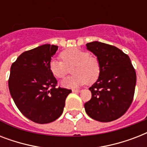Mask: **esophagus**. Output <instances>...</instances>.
<instances>
[{
  "instance_id": "obj_1",
  "label": "esophagus",
  "mask_w": 147,
  "mask_h": 147,
  "mask_svg": "<svg viewBox=\"0 0 147 147\" xmlns=\"http://www.w3.org/2000/svg\"><path fill=\"white\" fill-rule=\"evenodd\" d=\"M81 90L78 89H72V92H75V93H78V92H80Z\"/></svg>"
}]
</instances>
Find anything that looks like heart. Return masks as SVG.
<instances>
[{
  "mask_svg": "<svg viewBox=\"0 0 147 147\" xmlns=\"http://www.w3.org/2000/svg\"><path fill=\"white\" fill-rule=\"evenodd\" d=\"M59 56L62 61L52 59L49 63V69L55 78L62 79L72 67L71 73L74 75L62 81V85L64 87L75 88L85 83L92 84L100 76L99 60L90 55L86 51L72 48L62 52Z\"/></svg>",
  "mask_w": 147,
  "mask_h": 147,
  "instance_id": "1",
  "label": "heart"
}]
</instances>
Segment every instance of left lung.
I'll use <instances>...</instances> for the list:
<instances>
[{"label":"left lung","mask_w":147,"mask_h":147,"mask_svg":"<svg viewBox=\"0 0 147 147\" xmlns=\"http://www.w3.org/2000/svg\"><path fill=\"white\" fill-rule=\"evenodd\" d=\"M86 47L99 60L100 73L89 88L92 98L84 105L85 111L100 122L117 120L133 101L137 82L134 68L130 57L114 46L94 41Z\"/></svg>","instance_id":"1"}]
</instances>
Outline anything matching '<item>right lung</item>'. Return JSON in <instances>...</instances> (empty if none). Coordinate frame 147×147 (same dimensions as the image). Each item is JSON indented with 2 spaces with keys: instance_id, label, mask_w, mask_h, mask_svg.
I'll use <instances>...</instances> for the list:
<instances>
[{
  "instance_id": "right-lung-1",
  "label": "right lung",
  "mask_w": 147,
  "mask_h": 147,
  "mask_svg": "<svg viewBox=\"0 0 147 147\" xmlns=\"http://www.w3.org/2000/svg\"><path fill=\"white\" fill-rule=\"evenodd\" d=\"M57 46L45 44L26 51L11 65L8 86L20 111L37 123H48L62 115L71 90L56 88L49 69Z\"/></svg>"
}]
</instances>
